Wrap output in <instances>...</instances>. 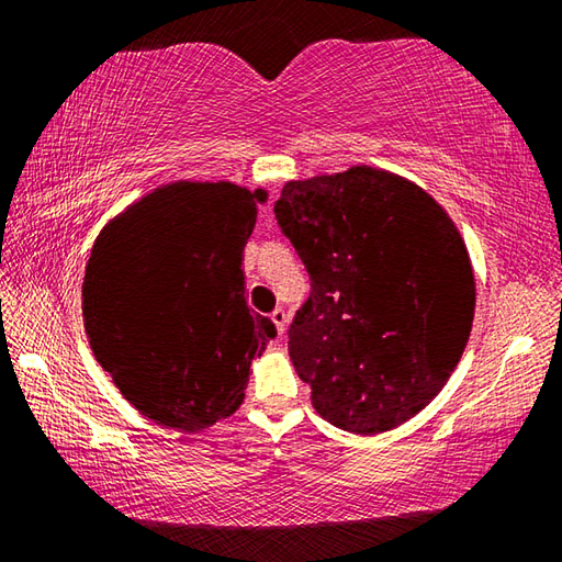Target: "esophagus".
Wrapping results in <instances>:
<instances>
[{"label": "esophagus", "mask_w": 562, "mask_h": 562, "mask_svg": "<svg viewBox=\"0 0 562 562\" xmlns=\"http://www.w3.org/2000/svg\"><path fill=\"white\" fill-rule=\"evenodd\" d=\"M270 319L274 322V327H278V335H282L284 327H288V312H284L282 307H278V310H274L272 315H270Z\"/></svg>", "instance_id": "esophagus-1"}]
</instances>
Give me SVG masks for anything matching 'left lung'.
Here are the masks:
<instances>
[{
    "mask_svg": "<svg viewBox=\"0 0 562 562\" xmlns=\"http://www.w3.org/2000/svg\"><path fill=\"white\" fill-rule=\"evenodd\" d=\"M280 231L310 274L288 349L337 429L382 434L449 382L471 335L469 252L434 198L386 170L290 180Z\"/></svg>",
    "mask_w": 562,
    "mask_h": 562,
    "instance_id": "1",
    "label": "left lung"
}]
</instances>
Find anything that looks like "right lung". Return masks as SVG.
Listing matches in <instances>:
<instances>
[{
	"label": "right lung",
	"instance_id": "1",
	"mask_svg": "<svg viewBox=\"0 0 562 562\" xmlns=\"http://www.w3.org/2000/svg\"><path fill=\"white\" fill-rule=\"evenodd\" d=\"M268 193L170 183L103 227L83 274L89 345L121 394L160 426L201 431L245 398L278 329L245 302L243 250Z\"/></svg>",
	"mask_w": 562,
	"mask_h": 562
}]
</instances>
